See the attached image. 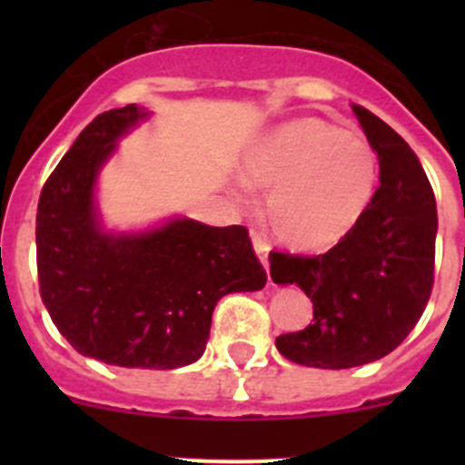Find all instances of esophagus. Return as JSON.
<instances>
[{
    "label": "esophagus",
    "instance_id": "esophagus-1",
    "mask_svg": "<svg viewBox=\"0 0 465 465\" xmlns=\"http://www.w3.org/2000/svg\"><path fill=\"white\" fill-rule=\"evenodd\" d=\"M252 242H254L256 256H259L262 265H265V262H267V252H270V242H267V238L262 236L259 229H252Z\"/></svg>",
    "mask_w": 465,
    "mask_h": 465
}]
</instances>
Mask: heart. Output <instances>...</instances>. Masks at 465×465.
<instances>
[{
  "instance_id": "obj_1",
  "label": "heart",
  "mask_w": 465,
  "mask_h": 465,
  "mask_svg": "<svg viewBox=\"0 0 465 465\" xmlns=\"http://www.w3.org/2000/svg\"><path fill=\"white\" fill-rule=\"evenodd\" d=\"M242 171L247 182L267 189V223L281 241L297 250H326L371 203L378 154L362 134L306 116L261 139Z\"/></svg>"
}]
</instances>
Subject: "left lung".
<instances>
[{
	"label": "left lung",
	"mask_w": 465,
	"mask_h": 465,
	"mask_svg": "<svg viewBox=\"0 0 465 465\" xmlns=\"http://www.w3.org/2000/svg\"><path fill=\"white\" fill-rule=\"evenodd\" d=\"M355 116L378 153L380 186L360 223L320 256L270 252L274 283H297L312 323L276 337L283 358L303 367L351 369L402 344L434 285L436 200L405 139L367 107Z\"/></svg>",
	"instance_id": "left-lung-1"
}]
</instances>
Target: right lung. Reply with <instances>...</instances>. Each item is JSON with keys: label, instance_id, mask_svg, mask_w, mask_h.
<instances>
[{"label": "right lung", "instance_id": "1", "mask_svg": "<svg viewBox=\"0 0 465 465\" xmlns=\"http://www.w3.org/2000/svg\"><path fill=\"white\" fill-rule=\"evenodd\" d=\"M143 107L98 114L45 182L35 215L42 303L81 355L114 367L177 369L204 353L213 308L267 274L242 224L177 218L145 233H105L94 182Z\"/></svg>", "mask_w": 465, "mask_h": 465}]
</instances>
